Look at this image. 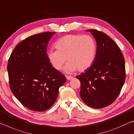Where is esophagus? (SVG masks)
Returning a JSON list of instances; mask_svg holds the SVG:
<instances>
[{"label":"esophagus","mask_w":134,"mask_h":134,"mask_svg":"<svg viewBox=\"0 0 134 134\" xmlns=\"http://www.w3.org/2000/svg\"><path fill=\"white\" fill-rule=\"evenodd\" d=\"M66 79H67L68 80H72V79H73V78H74L73 76H68V75L66 76Z\"/></svg>","instance_id":"1"}]
</instances>
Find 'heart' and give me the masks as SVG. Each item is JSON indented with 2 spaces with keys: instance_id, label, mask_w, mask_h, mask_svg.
<instances>
[{
  "instance_id": "obj_1",
  "label": "heart",
  "mask_w": 134,
  "mask_h": 134,
  "mask_svg": "<svg viewBox=\"0 0 134 134\" xmlns=\"http://www.w3.org/2000/svg\"><path fill=\"white\" fill-rule=\"evenodd\" d=\"M55 47L57 50H50L47 53L49 60L54 69L60 70L66 59L68 63L65 71L68 73L89 69L97 52L96 41L89 35H66L57 41Z\"/></svg>"
}]
</instances>
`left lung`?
<instances>
[{"mask_svg":"<svg viewBox=\"0 0 134 134\" xmlns=\"http://www.w3.org/2000/svg\"><path fill=\"white\" fill-rule=\"evenodd\" d=\"M97 43V52L91 66L77 75L81 81L80 96L87 106L105 107L115 101L125 81V59L119 47L104 32L88 30Z\"/></svg>","mask_w":134,"mask_h":134,"instance_id":"1","label":"left lung"}]
</instances>
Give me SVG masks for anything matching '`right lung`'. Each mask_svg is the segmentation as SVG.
I'll list each match as a JSON object with an SVG mask.
<instances>
[{"instance_id":"obj_1","label":"right lung","mask_w":134,"mask_h":134,"mask_svg":"<svg viewBox=\"0 0 134 134\" xmlns=\"http://www.w3.org/2000/svg\"><path fill=\"white\" fill-rule=\"evenodd\" d=\"M55 32L33 35L19 43L9 58L7 69L11 91L30 110L43 111L54 103L66 79L52 66L47 47Z\"/></svg>"}]
</instances>
